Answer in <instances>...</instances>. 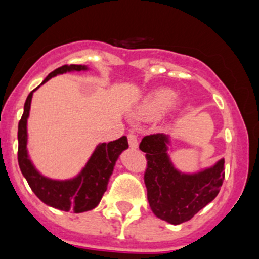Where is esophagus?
Segmentation results:
<instances>
[{
    "mask_svg": "<svg viewBox=\"0 0 259 259\" xmlns=\"http://www.w3.org/2000/svg\"><path fill=\"white\" fill-rule=\"evenodd\" d=\"M127 142H129V145L132 149L138 148V137L134 134V133L127 134Z\"/></svg>",
    "mask_w": 259,
    "mask_h": 259,
    "instance_id": "obj_1",
    "label": "esophagus"
}]
</instances>
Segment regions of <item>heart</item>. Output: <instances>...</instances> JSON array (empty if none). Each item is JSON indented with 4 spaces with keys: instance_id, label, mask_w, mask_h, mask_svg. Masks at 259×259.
<instances>
[{
    "instance_id": "obj_1",
    "label": "heart",
    "mask_w": 259,
    "mask_h": 259,
    "mask_svg": "<svg viewBox=\"0 0 259 259\" xmlns=\"http://www.w3.org/2000/svg\"><path fill=\"white\" fill-rule=\"evenodd\" d=\"M177 94L171 89H156L145 96L138 106L137 116L142 120H151L160 116L169 106H174Z\"/></svg>"
}]
</instances>
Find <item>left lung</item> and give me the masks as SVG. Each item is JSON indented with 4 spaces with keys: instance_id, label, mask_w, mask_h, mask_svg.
Returning <instances> with one entry per match:
<instances>
[{
    "instance_id": "8db88e82",
    "label": "left lung",
    "mask_w": 259,
    "mask_h": 259,
    "mask_svg": "<svg viewBox=\"0 0 259 259\" xmlns=\"http://www.w3.org/2000/svg\"><path fill=\"white\" fill-rule=\"evenodd\" d=\"M166 135L150 134L139 148L145 153L144 183L150 209L158 218L171 224L192 219L218 195L224 180V160L195 174L177 170L166 150Z\"/></svg>"
}]
</instances>
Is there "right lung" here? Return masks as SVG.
I'll list each match as a JSON object with an SVG mask.
<instances>
[{"label":"right lung","mask_w":259,"mask_h":259,"mask_svg":"<svg viewBox=\"0 0 259 259\" xmlns=\"http://www.w3.org/2000/svg\"><path fill=\"white\" fill-rule=\"evenodd\" d=\"M86 70L82 65H64L59 69L50 72L42 83H45L52 76L64 74L67 71H81ZM41 83V85H42ZM37 89V88H36ZM35 89V90H36ZM28 94L26 99L23 114L18 122V165L32 192L38 199L45 204L56 209L74 213H82L94 209L100 203L104 193L106 192L109 178L114 170L115 161L117 160L122 150L129 146L126 137H121L110 143H103L96 146L95 151L82 171L74 179L70 180H52L41 176L27 155V117L30 114L32 93Z\"/></svg>","instance_id":"obj_1"}]
</instances>
